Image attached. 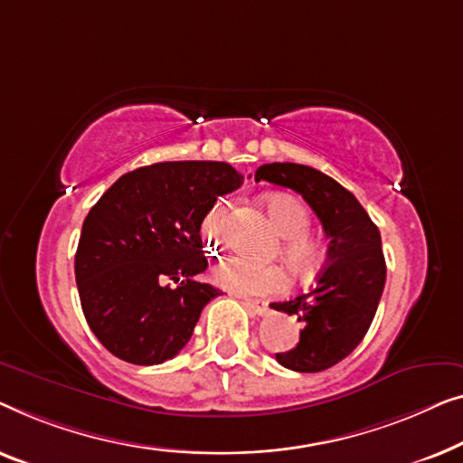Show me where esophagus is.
Returning <instances> with one entry per match:
<instances>
[{
  "label": "esophagus",
  "mask_w": 463,
  "mask_h": 463,
  "mask_svg": "<svg viewBox=\"0 0 463 463\" xmlns=\"http://www.w3.org/2000/svg\"><path fill=\"white\" fill-rule=\"evenodd\" d=\"M243 304L247 306V310L253 312V315H258V317H262V315H266V312H269V304L260 302V299H245Z\"/></svg>",
  "instance_id": "1"
}]
</instances>
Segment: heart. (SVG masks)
Instances as JSON below:
<instances>
[{
    "mask_svg": "<svg viewBox=\"0 0 463 463\" xmlns=\"http://www.w3.org/2000/svg\"><path fill=\"white\" fill-rule=\"evenodd\" d=\"M269 216L277 232L283 237L281 258L298 277H310L321 269L325 247L310 234L312 216L302 201L294 194H272L266 201ZM203 237L207 245L218 250L226 237V207L216 205L203 220ZM213 281L243 296L279 294L288 288V275L281 266H262L245 258H229L213 270Z\"/></svg>",
    "mask_w": 463,
    "mask_h": 463,
    "instance_id": "1",
    "label": "heart"
}]
</instances>
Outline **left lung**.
Here are the masks:
<instances>
[{"mask_svg": "<svg viewBox=\"0 0 463 463\" xmlns=\"http://www.w3.org/2000/svg\"><path fill=\"white\" fill-rule=\"evenodd\" d=\"M260 180L302 194L329 239L327 262L315 288L270 304L302 323L299 342L277 353V361L299 373H317L346 359L373 321L386 283L380 231L353 193L315 167L266 164L256 172Z\"/></svg>", "mask_w": 463, "mask_h": 463, "instance_id": "left-lung-1", "label": "left lung"}]
</instances>
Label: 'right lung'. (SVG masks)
Instances as JSON below:
<instances>
[{"instance_id":"obj_1","label":"right lung","mask_w":463,"mask_h":463,"mask_svg":"<svg viewBox=\"0 0 463 463\" xmlns=\"http://www.w3.org/2000/svg\"><path fill=\"white\" fill-rule=\"evenodd\" d=\"M241 182L220 161H167L123 174L90 210L75 281L90 329L110 354L159 364L186 346L201 310L220 296L197 281L207 269L201 222Z\"/></svg>"}]
</instances>
